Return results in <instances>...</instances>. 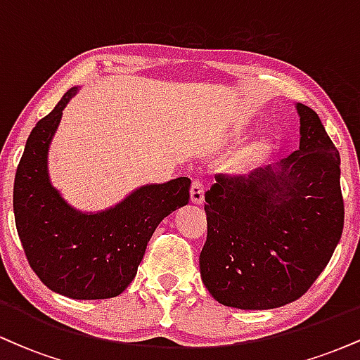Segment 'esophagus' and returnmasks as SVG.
<instances>
[{
    "instance_id": "34e87169",
    "label": "esophagus",
    "mask_w": 360,
    "mask_h": 360,
    "mask_svg": "<svg viewBox=\"0 0 360 360\" xmlns=\"http://www.w3.org/2000/svg\"><path fill=\"white\" fill-rule=\"evenodd\" d=\"M191 201L194 205H201L205 200V184L201 179H193L191 184Z\"/></svg>"
}]
</instances>
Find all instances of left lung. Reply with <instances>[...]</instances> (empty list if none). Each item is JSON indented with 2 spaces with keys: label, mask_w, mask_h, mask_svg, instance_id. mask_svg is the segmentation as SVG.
Segmentation results:
<instances>
[{
  "label": "left lung",
  "mask_w": 360,
  "mask_h": 360,
  "mask_svg": "<svg viewBox=\"0 0 360 360\" xmlns=\"http://www.w3.org/2000/svg\"><path fill=\"white\" fill-rule=\"evenodd\" d=\"M296 110L298 150L247 176L218 174L205 194L201 279L225 307L271 309L301 298L340 240V155L315 111Z\"/></svg>",
  "instance_id": "obj_1"
}]
</instances>
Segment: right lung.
Listing matches in <instances>:
<instances>
[{
  "mask_svg": "<svg viewBox=\"0 0 360 360\" xmlns=\"http://www.w3.org/2000/svg\"><path fill=\"white\" fill-rule=\"evenodd\" d=\"M71 88L32 130L16 169L13 212L28 264L39 279L72 300L115 298L137 274L157 225L189 203L191 179L140 186L113 208L82 213L49 179L47 155Z\"/></svg>",
  "mask_w": 360,
  "mask_h": 360,
  "instance_id": "right-lung-1",
  "label": "right lung"
}]
</instances>
